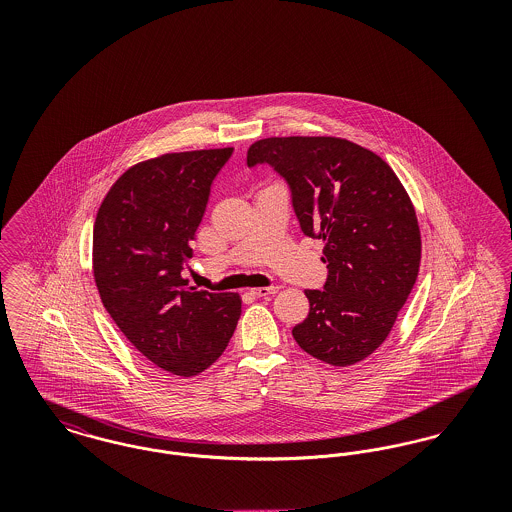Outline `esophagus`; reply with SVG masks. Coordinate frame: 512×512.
I'll use <instances>...</instances> for the list:
<instances>
[{
    "instance_id": "obj_1",
    "label": "esophagus",
    "mask_w": 512,
    "mask_h": 512,
    "mask_svg": "<svg viewBox=\"0 0 512 512\" xmlns=\"http://www.w3.org/2000/svg\"><path fill=\"white\" fill-rule=\"evenodd\" d=\"M280 292L278 286H268V288H253L251 293L257 295V297H268V295H274V293Z\"/></svg>"
}]
</instances>
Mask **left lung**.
<instances>
[{
  "instance_id": "left-lung-1",
  "label": "left lung",
  "mask_w": 512,
  "mask_h": 512,
  "mask_svg": "<svg viewBox=\"0 0 512 512\" xmlns=\"http://www.w3.org/2000/svg\"><path fill=\"white\" fill-rule=\"evenodd\" d=\"M290 188L307 236L324 244V290H307L309 315L292 330L303 351L332 366L370 357L413 292L422 238L413 201L390 165L336 136H274L247 149Z\"/></svg>"
}]
</instances>
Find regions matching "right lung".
<instances>
[{
    "label": "right lung",
    "mask_w": 512,
    "mask_h": 512,
    "mask_svg": "<svg viewBox=\"0 0 512 512\" xmlns=\"http://www.w3.org/2000/svg\"><path fill=\"white\" fill-rule=\"evenodd\" d=\"M232 151L136 163L109 188L94 222L92 268L103 307L146 359L180 378L219 359L242 313L238 293L199 292L182 276L211 182Z\"/></svg>",
    "instance_id": "obj_1"
}]
</instances>
